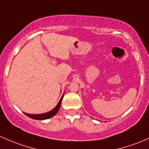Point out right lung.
I'll return each instance as SVG.
<instances>
[{
	"mask_svg": "<svg viewBox=\"0 0 149 149\" xmlns=\"http://www.w3.org/2000/svg\"><path fill=\"white\" fill-rule=\"evenodd\" d=\"M63 96H64V94H63V95L62 96L61 99H60V101H59V102H58V104H57V106H56L52 110L48 111V112L41 113V114H30V113H25L26 116H28V117L31 118V119H33L44 120V119H49V118H51V117H52V116H55L56 113H57V111H58V110L60 109V106H61L62 98H63Z\"/></svg>",
	"mask_w": 149,
	"mask_h": 149,
	"instance_id": "1",
	"label": "right lung"
}]
</instances>
